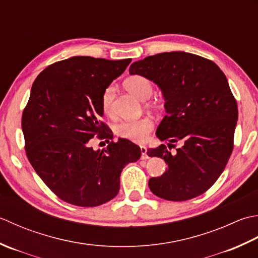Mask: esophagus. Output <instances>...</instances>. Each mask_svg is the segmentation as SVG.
Instances as JSON below:
<instances>
[{
	"label": "esophagus",
	"instance_id": "34e87169",
	"mask_svg": "<svg viewBox=\"0 0 258 258\" xmlns=\"http://www.w3.org/2000/svg\"><path fill=\"white\" fill-rule=\"evenodd\" d=\"M140 150H141V159H148L149 156L147 155V148L145 146H140Z\"/></svg>",
	"mask_w": 258,
	"mask_h": 258
}]
</instances>
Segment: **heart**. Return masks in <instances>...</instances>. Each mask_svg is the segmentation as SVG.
Segmentation results:
<instances>
[{
	"mask_svg": "<svg viewBox=\"0 0 258 258\" xmlns=\"http://www.w3.org/2000/svg\"><path fill=\"white\" fill-rule=\"evenodd\" d=\"M123 88L130 94L137 99L145 102L146 108L158 109L160 107L159 99H150L154 92V86L148 78L140 75H135L125 79L123 81ZM114 99V89L109 86L104 89L101 94V108L102 111L110 115L112 113V103ZM154 129V123L149 118H140L133 121H122L115 125V134L123 139H127L134 143H144L147 137Z\"/></svg>",
	"mask_w": 258,
	"mask_h": 258,
	"instance_id": "heart-1",
	"label": "heart"
}]
</instances>
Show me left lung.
I'll return each mask as SVG.
<instances>
[{
  "label": "left lung",
  "instance_id": "obj_1",
  "mask_svg": "<svg viewBox=\"0 0 258 258\" xmlns=\"http://www.w3.org/2000/svg\"><path fill=\"white\" fill-rule=\"evenodd\" d=\"M130 75L154 81L165 98L166 115L157 137L166 145L148 149L149 157L167 164L164 175L150 178L156 196L183 202L202 195L222 175L234 148L237 102L219 67L187 52H165L134 62Z\"/></svg>",
  "mask_w": 258,
  "mask_h": 258
}]
</instances>
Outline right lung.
<instances>
[{
    "label": "right lung",
    "instance_id": "obj_1",
    "mask_svg": "<svg viewBox=\"0 0 258 258\" xmlns=\"http://www.w3.org/2000/svg\"><path fill=\"white\" fill-rule=\"evenodd\" d=\"M131 59L72 56L42 71L22 114L25 152L52 192L75 206L94 207L118 195L125 165L141 150L127 139L93 151L92 138L112 139L101 121V94ZM107 141V140H106Z\"/></svg>",
    "mask_w": 258,
    "mask_h": 258
}]
</instances>
